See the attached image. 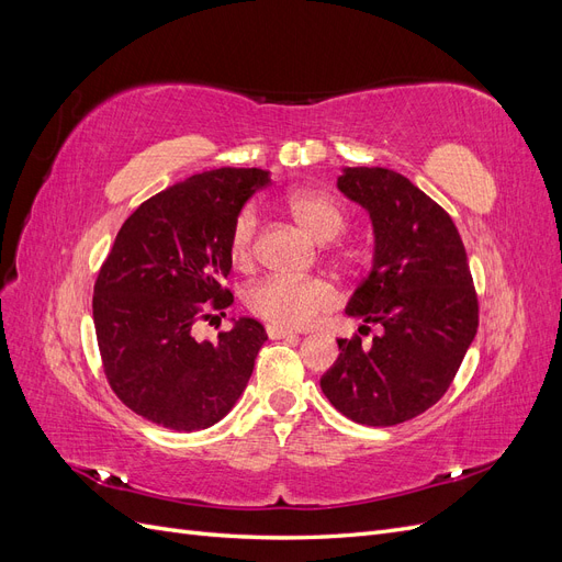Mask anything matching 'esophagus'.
Wrapping results in <instances>:
<instances>
[{"label": "esophagus", "instance_id": "esophagus-1", "mask_svg": "<svg viewBox=\"0 0 562 562\" xmlns=\"http://www.w3.org/2000/svg\"><path fill=\"white\" fill-rule=\"evenodd\" d=\"M267 335L271 337V339H285V337H297L293 330H285V328H281V326H274V323H269L267 326Z\"/></svg>", "mask_w": 562, "mask_h": 562}]
</instances>
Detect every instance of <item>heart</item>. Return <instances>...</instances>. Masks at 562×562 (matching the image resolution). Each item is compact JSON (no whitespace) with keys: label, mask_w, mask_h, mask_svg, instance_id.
Wrapping results in <instances>:
<instances>
[{"label":"heart","mask_w":562,"mask_h":562,"mask_svg":"<svg viewBox=\"0 0 562 562\" xmlns=\"http://www.w3.org/2000/svg\"><path fill=\"white\" fill-rule=\"evenodd\" d=\"M285 203L297 223L318 241H330L347 227L345 209L333 196L323 192H293L285 199ZM258 223L260 217L252 203L236 213L229 232V255L236 265L250 260ZM246 304L255 316L274 323V326L307 328L337 307L339 293L328 279L321 277L302 281L267 277L248 288Z\"/></svg>","instance_id":"obj_1"}]
</instances>
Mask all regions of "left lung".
Returning a JSON list of instances; mask_svg holds the SVG:
<instances>
[{"label":"left lung","mask_w":562,"mask_h":562,"mask_svg":"<svg viewBox=\"0 0 562 562\" xmlns=\"http://www.w3.org/2000/svg\"><path fill=\"white\" fill-rule=\"evenodd\" d=\"M337 187L363 206L375 232L370 274L347 314L372 345L337 339L339 356L321 378L335 411L366 427H394L440 401L479 330V297L452 217L389 168H345Z\"/></svg>","instance_id":"left-lung-1"}]
</instances>
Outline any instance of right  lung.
Returning a JSON list of instances; mask_svg holds the SVG:
<instances>
[{
	"instance_id": "1",
	"label": "right lung",
	"mask_w": 562,
	"mask_h": 562,
	"mask_svg": "<svg viewBox=\"0 0 562 562\" xmlns=\"http://www.w3.org/2000/svg\"><path fill=\"white\" fill-rule=\"evenodd\" d=\"M269 182L262 168H215L135 209L119 229L93 288L103 370L135 415L173 431L209 429L239 401L267 333L239 318L213 342L192 326L227 310L229 232Z\"/></svg>"
}]
</instances>
